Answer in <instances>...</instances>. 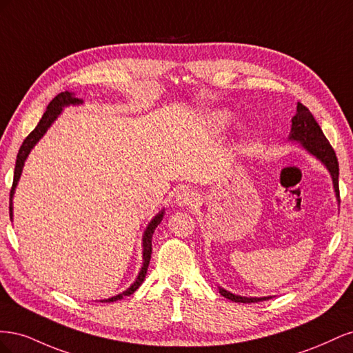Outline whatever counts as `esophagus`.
<instances>
[{
    "label": "esophagus",
    "instance_id": "34e87169",
    "mask_svg": "<svg viewBox=\"0 0 353 353\" xmlns=\"http://www.w3.org/2000/svg\"><path fill=\"white\" fill-rule=\"evenodd\" d=\"M199 200V194L193 190H183L176 196V203L179 206H194Z\"/></svg>",
    "mask_w": 353,
    "mask_h": 353
}]
</instances>
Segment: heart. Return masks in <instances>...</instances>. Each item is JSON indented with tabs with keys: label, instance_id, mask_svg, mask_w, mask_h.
I'll return each mask as SVG.
<instances>
[{
	"label": "heart",
	"instance_id": "obj_1",
	"mask_svg": "<svg viewBox=\"0 0 353 353\" xmlns=\"http://www.w3.org/2000/svg\"><path fill=\"white\" fill-rule=\"evenodd\" d=\"M228 117H230L228 113L221 112V113L213 116V121H215V123H216L218 126H223V125H225V123L228 122Z\"/></svg>",
	"mask_w": 353,
	"mask_h": 353
}]
</instances>
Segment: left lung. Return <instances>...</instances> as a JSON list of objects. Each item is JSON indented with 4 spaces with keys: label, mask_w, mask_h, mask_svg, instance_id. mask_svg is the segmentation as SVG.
<instances>
[{
    "label": "left lung",
    "mask_w": 353,
    "mask_h": 353,
    "mask_svg": "<svg viewBox=\"0 0 353 353\" xmlns=\"http://www.w3.org/2000/svg\"><path fill=\"white\" fill-rule=\"evenodd\" d=\"M290 140L301 143L309 153L321 160V162L327 166V169L331 174V178H333L336 196L340 201L339 162H337L336 152L333 150V147H331V144L328 143V140L321 130V126L316 123L312 113L309 112V109L305 108L302 103H297V110L292 119ZM219 293L223 297L230 299V301L240 302V303H258V302L266 301V299H271V297H241V296L232 294V293L227 292L225 288H221V287H219Z\"/></svg>",
    "instance_id": "8db88e82"
}]
</instances>
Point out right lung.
<instances>
[{"instance_id": "1", "label": "right lung", "mask_w": 353, "mask_h": 353, "mask_svg": "<svg viewBox=\"0 0 353 353\" xmlns=\"http://www.w3.org/2000/svg\"><path fill=\"white\" fill-rule=\"evenodd\" d=\"M82 103V100L79 99H74V95L70 94L69 91H65V92H60L59 95H56L54 99H52L48 104V108L46 110V113L42 114L39 123L35 126V130L32 131L26 138L23 144L20 145V150L17 153V160H16V168H14V178H13V185H12V190H10V218H13V194H14V188L17 185V181L20 178V175H22V169H23V165H25V160L28 157V154L30 153L32 148H34V145L41 140V137L44 135L47 132V130L50 128V125L56 121V117L61 113L63 108L65 105H69V104H79ZM163 210L159 213L157 216H154V219H152V222L148 223V227L144 232V237H143V248H144V252H143V268L140 271V274H138L137 280L134 281V284L128 288L126 292L117 294V296H113L110 299H105V301H101V302H116L119 301V299H122L123 296H130L132 294L138 287H140L145 279V274H147V268H148V263H150V258H152V237H153V232L154 230L157 228V225L160 222H162L163 219Z\"/></svg>"}]
</instances>
